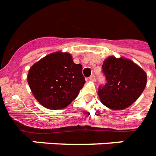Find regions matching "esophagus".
<instances>
[{"mask_svg":"<svg viewBox=\"0 0 156 156\" xmlns=\"http://www.w3.org/2000/svg\"><path fill=\"white\" fill-rule=\"evenodd\" d=\"M90 79V80H93V81H95V74H92V75L90 76V78H89Z\"/></svg>","mask_w":156,"mask_h":156,"instance_id":"1","label":"esophagus"}]
</instances>
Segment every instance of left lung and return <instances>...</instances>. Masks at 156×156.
Masks as SVG:
<instances>
[{
  "instance_id": "obj_1",
  "label": "left lung",
  "mask_w": 156,
  "mask_h": 156,
  "mask_svg": "<svg viewBox=\"0 0 156 156\" xmlns=\"http://www.w3.org/2000/svg\"><path fill=\"white\" fill-rule=\"evenodd\" d=\"M102 72L107 83L99 87V96L104 105L121 110L134 103L147 84V74L133 61L109 56L104 61Z\"/></svg>"
}]
</instances>
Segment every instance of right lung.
<instances>
[{
	"label": "right lung",
	"mask_w": 156,
	"mask_h": 156,
	"mask_svg": "<svg viewBox=\"0 0 156 156\" xmlns=\"http://www.w3.org/2000/svg\"><path fill=\"white\" fill-rule=\"evenodd\" d=\"M28 84L35 99L45 108L61 109L68 106L85 84L83 66L73 62L70 54H49L30 69Z\"/></svg>",
	"instance_id": "right-lung-1"
}]
</instances>
